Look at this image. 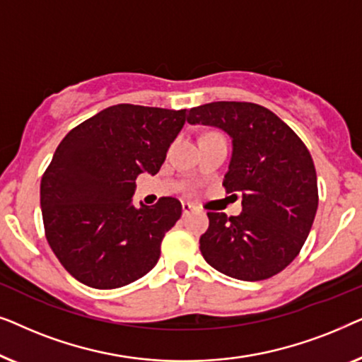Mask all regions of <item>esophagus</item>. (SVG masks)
Wrapping results in <instances>:
<instances>
[{"mask_svg": "<svg viewBox=\"0 0 362 362\" xmlns=\"http://www.w3.org/2000/svg\"><path fill=\"white\" fill-rule=\"evenodd\" d=\"M181 207H182V216H187L191 211H194V206H192L191 202H181Z\"/></svg>", "mask_w": 362, "mask_h": 362, "instance_id": "obj_1", "label": "esophagus"}]
</instances>
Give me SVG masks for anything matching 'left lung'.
<instances>
[{"instance_id":"8db88e82","label":"left lung","mask_w":362,"mask_h":362,"mask_svg":"<svg viewBox=\"0 0 362 362\" xmlns=\"http://www.w3.org/2000/svg\"><path fill=\"white\" fill-rule=\"evenodd\" d=\"M187 122L219 127L232 138L222 186L242 192L240 216L207 212L199 249L207 264L237 280L280 274L300 254L318 209L316 171L301 138L269 108L250 102H212Z\"/></svg>"}]
</instances>
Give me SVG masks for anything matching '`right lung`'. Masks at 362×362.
<instances>
[{
	"instance_id": "right-lung-1",
	"label": "right lung",
	"mask_w": 362,
	"mask_h": 362,
	"mask_svg": "<svg viewBox=\"0 0 362 362\" xmlns=\"http://www.w3.org/2000/svg\"><path fill=\"white\" fill-rule=\"evenodd\" d=\"M185 110L118 103L72 128L41 180L46 239L64 269L92 288H120L156 265L181 217L176 197L135 207L141 173L156 175Z\"/></svg>"
}]
</instances>
